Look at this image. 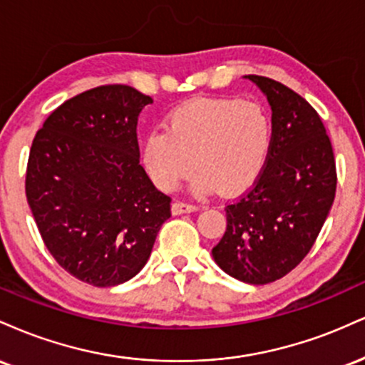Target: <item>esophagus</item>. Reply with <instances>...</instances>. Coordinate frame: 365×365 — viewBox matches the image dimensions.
Masks as SVG:
<instances>
[{"label": "esophagus", "instance_id": "34e87169", "mask_svg": "<svg viewBox=\"0 0 365 365\" xmlns=\"http://www.w3.org/2000/svg\"><path fill=\"white\" fill-rule=\"evenodd\" d=\"M198 210V205L186 203V201H174L173 203V213L174 215H181V213H190Z\"/></svg>", "mask_w": 365, "mask_h": 365}]
</instances>
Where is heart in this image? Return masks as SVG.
<instances>
[{"label":"heart","mask_w":365,"mask_h":365,"mask_svg":"<svg viewBox=\"0 0 365 365\" xmlns=\"http://www.w3.org/2000/svg\"><path fill=\"white\" fill-rule=\"evenodd\" d=\"M273 141L268 110L256 101L196 98L167 115L165 130L145 138L143 164L158 187L173 191L198 170L195 187L234 192L263 169Z\"/></svg>","instance_id":"b5f03b06"}]
</instances>
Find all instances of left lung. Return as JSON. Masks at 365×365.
<instances>
[{
	"mask_svg": "<svg viewBox=\"0 0 365 365\" xmlns=\"http://www.w3.org/2000/svg\"><path fill=\"white\" fill-rule=\"evenodd\" d=\"M247 78L272 106V148L250 190L227 203L225 234L212 255L227 275L264 285L314 246L335 200L336 165L327 128L306 98L267 76Z\"/></svg>",
	"mask_w": 365,
	"mask_h": 365,
	"instance_id": "left-lung-1",
	"label": "left lung"
}]
</instances>
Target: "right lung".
Listing matches in <instances>:
<instances>
[{
    "mask_svg": "<svg viewBox=\"0 0 365 365\" xmlns=\"http://www.w3.org/2000/svg\"><path fill=\"white\" fill-rule=\"evenodd\" d=\"M152 97L101 85L56 107L30 147L25 195L47 251L85 284L114 287L145 267L170 196L140 164L138 114Z\"/></svg>",
    "mask_w": 365,
    "mask_h": 365,
    "instance_id": "right-lung-1",
    "label": "right lung"
}]
</instances>
